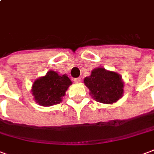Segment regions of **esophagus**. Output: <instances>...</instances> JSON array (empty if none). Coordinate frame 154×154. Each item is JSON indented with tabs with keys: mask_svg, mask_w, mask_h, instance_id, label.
Here are the masks:
<instances>
[{
	"mask_svg": "<svg viewBox=\"0 0 154 154\" xmlns=\"http://www.w3.org/2000/svg\"><path fill=\"white\" fill-rule=\"evenodd\" d=\"M74 81L75 82V83H80L81 82V78H76L74 79Z\"/></svg>",
	"mask_w": 154,
	"mask_h": 154,
	"instance_id": "obj_1",
	"label": "esophagus"
}]
</instances>
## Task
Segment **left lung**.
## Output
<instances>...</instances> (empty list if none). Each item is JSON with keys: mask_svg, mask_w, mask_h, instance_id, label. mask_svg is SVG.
I'll list each match as a JSON object with an SVG mask.
<instances>
[{"mask_svg": "<svg viewBox=\"0 0 154 154\" xmlns=\"http://www.w3.org/2000/svg\"><path fill=\"white\" fill-rule=\"evenodd\" d=\"M84 84L90 90L92 97L100 103L116 102L123 93L122 77L105 68L94 69L89 77L84 79Z\"/></svg>", "mask_w": 154, "mask_h": 154, "instance_id": "1", "label": "left lung"}]
</instances>
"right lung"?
Instances as JSON below:
<instances>
[{"label":"right lung","mask_w":154,"mask_h":154,"mask_svg":"<svg viewBox=\"0 0 154 154\" xmlns=\"http://www.w3.org/2000/svg\"><path fill=\"white\" fill-rule=\"evenodd\" d=\"M72 82L66 75H59L55 71H48L44 77L36 79L32 85V95L35 101L43 106L59 104Z\"/></svg>","instance_id":"obj_1"}]
</instances>
